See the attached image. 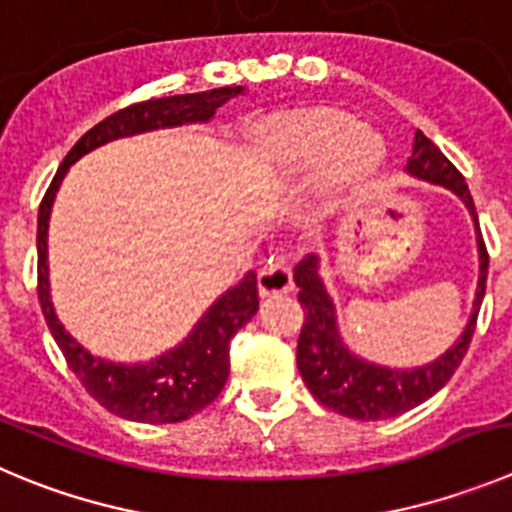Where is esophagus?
Here are the masks:
<instances>
[{
    "instance_id": "34e87169",
    "label": "esophagus",
    "mask_w": 512,
    "mask_h": 512,
    "mask_svg": "<svg viewBox=\"0 0 512 512\" xmlns=\"http://www.w3.org/2000/svg\"><path fill=\"white\" fill-rule=\"evenodd\" d=\"M257 290H260L262 298L278 293H290V290H293V267H290V262L285 260V257H275V260L260 272Z\"/></svg>"
}]
</instances>
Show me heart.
I'll return each instance as SVG.
<instances>
[{"mask_svg":"<svg viewBox=\"0 0 512 512\" xmlns=\"http://www.w3.org/2000/svg\"><path fill=\"white\" fill-rule=\"evenodd\" d=\"M252 161L270 179L300 181L321 171L333 194L364 186L386 164V143L366 123L333 108H305L252 131Z\"/></svg>","mask_w":512,"mask_h":512,"instance_id":"b5f03b06","label":"heart"}]
</instances>
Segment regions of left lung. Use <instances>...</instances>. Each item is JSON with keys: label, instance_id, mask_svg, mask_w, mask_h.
<instances>
[{"label": "left lung", "instance_id": "left-lung-1", "mask_svg": "<svg viewBox=\"0 0 512 512\" xmlns=\"http://www.w3.org/2000/svg\"><path fill=\"white\" fill-rule=\"evenodd\" d=\"M404 171L412 179L452 191L465 204L472 224H475L480 275H477L470 318H467L457 341L429 364L412 366V369H391V366L366 361L343 341L336 305H333V298L328 295L326 283L321 278V260L310 255L295 267V285L300 288L298 300L305 310V321L298 338L300 376H303L310 394L321 401L323 407L333 409L348 419H361V422L399 417V414L419 407L422 401L437 394L452 379L457 366L462 364V358L470 348L472 333H475L482 298H485L487 262L490 260H487L475 202H472V194L465 184V176L422 131L414 133L412 156H409Z\"/></svg>", "mask_w": 512, "mask_h": 512}]
</instances>
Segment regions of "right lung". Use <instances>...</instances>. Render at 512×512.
I'll list each match as a JSON object with an SVG mask.
<instances>
[{
    "mask_svg": "<svg viewBox=\"0 0 512 512\" xmlns=\"http://www.w3.org/2000/svg\"><path fill=\"white\" fill-rule=\"evenodd\" d=\"M245 93L242 85L214 88L204 93L171 95L136 103L131 108L113 113L98 126L90 128L65 156L57 169L50 189L37 214V295L42 315L52 338L60 346L70 371L80 379L100 407L116 417L146 424L184 422L212 404L224 389L229 376V341L257 313V275L247 272L245 278L224 290L204 315L194 323L189 336L179 346L169 348L161 356L148 358L141 364H121L108 358L93 356L83 343L75 341L55 313L50 300V265H47V229L55 194L70 166L95 148L118 138L141 136V133L164 131V128L209 123L219 105Z\"/></svg>",
    "mask_w": 512,
    "mask_h": 512,
    "instance_id": "right-lung-1",
    "label": "right lung"
}]
</instances>
